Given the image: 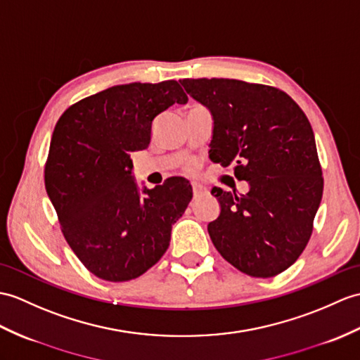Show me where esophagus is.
<instances>
[{
  "mask_svg": "<svg viewBox=\"0 0 360 360\" xmlns=\"http://www.w3.org/2000/svg\"><path fill=\"white\" fill-rule=\"evenodd\" d=\"M205 193V188L200 186V184H193V196L198 198V196H202Z\"/></svg>",
  "mask_w": 360,
  "mask_h": 360,
  "instance_id": "esophagus-1",
  "label": "esophagus"
}]
</instances>
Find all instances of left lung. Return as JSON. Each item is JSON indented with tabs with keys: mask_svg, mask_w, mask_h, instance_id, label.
Returning a JSON list of instances; mask_svg holds the SVG:
<instances>
[{
	"mask_svg": "<svg viewBox=\"0 0 360 360\" xmlns=\"http://www.w3.org/2000/svg\"><path fill=\"white\" fill-rule=\"evenodd\" d=\"M213 116L210 160L235 165L245 195L212 190L221 204L208 235L225 261L273 278L302 255L313 233L323 178L314 133L293 99L271 86L227 78L181 79Z\"/></svg>",
	"mask_w": 360,
	"mask_h": 360,
	"instance_id": "8db88e82",
	"label": "left lung"
}]
</instances>
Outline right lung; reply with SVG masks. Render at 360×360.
Returning a JSON list of instances; mask_svg holds the SVG:
<instances>
[{"mask_svg": "<svg viewBox=\"0 0 360 360\" xmlns=\"http://www.w3.org/2000/svg\"><path fill=\"white\" fill-rule=\"evenodd\" d=\"M187 101L178 81L131 82L81 99L55 125L44 167L47 195L67 244L99 279L139 278L169 248L191 186L173 176L141 196L130 153L148 147L158 115Z\"/></svg>", "mask_w": 360, "mask_h": 360, "instance_id": "obj_1", "label": "right lung"}]
</instances>
